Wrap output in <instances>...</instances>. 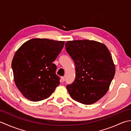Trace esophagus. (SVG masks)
Masks as SVG:
<instances>
[{
    "label": "esophagus",
    "instance_id": "34e87169",
    "mask_svg": "<svg viewBox=\"0 0 131 131\" xmlns=\"http://www.w3.org/2000/svg\"><path fill=\"white\" fill-rule=\"evenodd\" d=\"M61 80H62V82H65V77H62V78H61Z\"/></svg>",
    "mask_w": 131,
    "mask_h": 131
}]
</instances>
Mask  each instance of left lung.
<instances>
[{
  "label": "left lung",
  "instance_id": "8db88e82",
  "mask_svg": "<svg viewBox=\"0 0 131 131\" xmlns=\"http://www.w3.org/2000/svg\"><path fill=\"white\" fill-rule=\"evenodd\" d=\"M65 47L75 65V79L66 85L69 94L81 104H94L106 93L114 77L112 55L105 44L94 40L68 41Z\"/></svg>",
  "mask_w": 131,
  "mask_h": 131
}]
</instances>
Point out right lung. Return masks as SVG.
I'll use <instances>...</instances> for the list:
<instances>
[{
    "instance_id": "1",
    "label": "right lung",
    "mask_w": 131,
    "mask_h": 131,
    "mask_svg": "<svg viewBox=\"0 0 131 131\" xmlns=\"http://www.w3.org/2000/svg\"><path fill=\"white\" fill-rule=\"evenodd\" d=\"M64 44L63 41L32 39L16 51L12 61L14 80L25 98L32 101L47 99L60 84L53 62Z\"/></svg>"
}]
</instances>
